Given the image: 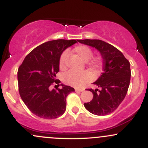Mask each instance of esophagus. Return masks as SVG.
Wrapping results in <instances>:
<instances>
[{
	"instance_id": "1",
	"label": "esophagus",
	"mask_w": 148,
	"mask_h": 148,
	"mask_svg": "<svg viewBox=\"0 0 148 148\" xmlns=\"http://www.w3.org/2000/svg\"><path fill=\"white\" fill-rule=\"evenodd\" d=\"M75 91L76 92H81L84 91V90L83 89H78V88H75Z\"/></svg>"
}]
</instances>
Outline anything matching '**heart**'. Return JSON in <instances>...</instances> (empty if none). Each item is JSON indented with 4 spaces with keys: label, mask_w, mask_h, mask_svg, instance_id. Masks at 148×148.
I'll list each match as a JSON object with an SVG mask.
<instances>
[{
    "label": "heart",
    "mask_w": 148,
    "mask_h": 148,
    "mask_svg": "<svg viewBox=\"0 0 148 148\" xmlns=\"http://www.w3.org/2000/svg\"><path fill=\"white\" fill-rule=\"evenodd\" d=\"M74 53L84 62H88V65L92 68L97 69L100 67L101 62L99 57H92V50L86 45H80L74 49ZM69 53L64 51L59 59V67L62 70L66 69L68 60ZM92 79V75L88 72H69L64 74L63 80L66 84L74 87H81L86 83Z\"/></svg>",
    "instance_id": "b5f03b06"
}]
</instances>
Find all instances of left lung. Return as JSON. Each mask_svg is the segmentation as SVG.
Wrapping results in <instances>:
<instances>
[{"label": "left lung", "instance_id": "obj_1", "mask_svg": "<svg viewBox=\"0 0 148 148\" xmlns=\"http://www.w3.org/2000/svg\"><path fill=\"white\" fill-rule=\"evenodd\" d=\"M84 45L95 48L103 58V73L93 84L100 88L92 92L93 99L85 103L88 111L97 115H106L119 106L126 96L130 84V63L121 51L99 40H77ZM98 91L99 93H97Z\"/></svg>", "mask_w": 148, "mask_h": 148}]
</instances>
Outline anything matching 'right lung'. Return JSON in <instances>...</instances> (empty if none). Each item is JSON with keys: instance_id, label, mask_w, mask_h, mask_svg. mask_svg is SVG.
<instances>
[{"instance_id": "add662e5", "label": "right lung", "mask_w": 148, "mask_h": 148, "mask_svg": "<svg viewBox=\"0 0 148 148\" xmlns=\"http://www.w3.org/2000/svg\"><path fill=\"white\" fill-rule=\"evenodd\" d=\"M76 40H56L47 42L34 49L18 67L17 79L21 99L33 114L45 119L57 118L66 110V98L74 89L60 84L61 89L50 86L59 84V59L66 49Z\"/></svg>"}]
</instances>
